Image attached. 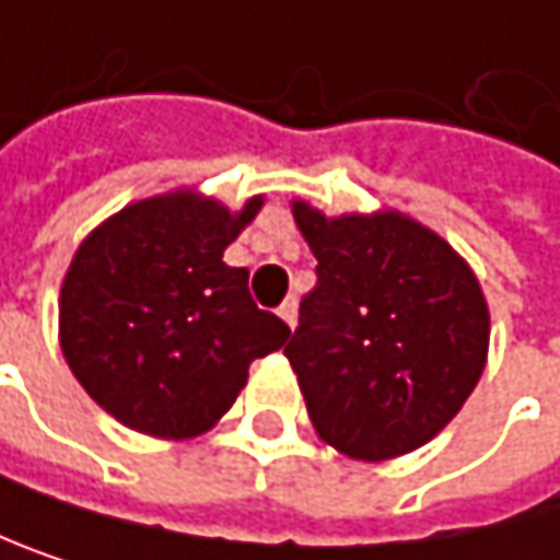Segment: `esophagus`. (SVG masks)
Wrapping results in <instances>:
<instances>
[{
	"mask_svg": "<svg viewBox=\"0 0 560 560\" xmlns=\"http://www.w3.org/2000/svg\"><path fill=\"white\" fill-rule=\"evenodd\" d=\"M277 313H280V319H283L290 329H296V296H287V300L280 303V310H277Z\"/></svg>",
	"mask_w": 560,
	"mask_h": 560,
	"instance_id": "34e87169",
	"label": "esophagus"
}]
</instances>
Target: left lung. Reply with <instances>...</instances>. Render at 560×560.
<instances>
[{"mask_svg":"<svg viewBox=\"0 0 560 560\" xmlns=\"http://www.w3.org/2000/svg\"><path fill=\"white\" fill-rule=\"evenodd\" d=\"M316 287L283 349L316 433L352 459L433 440L472 395L489 306L469 264L401 211L326 218L293 201Z\"/></svg>","mask_w":560,"mask_h":560,"instance_id":"left-lung-1","label":"left lung"}]
</instances>
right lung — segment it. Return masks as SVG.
<instances>
[{
    "instance_id": "add662e5",
    "label": "right lung",
    "mask_w": 560,
    "mask_h": 560,
    "mask_svg": "<svg viewBox=\"0 0 560 560\" xmlns=\"http://www.w3.org/2000/svg\"><path fill=\"white\" fill-rule=\"evenodd\" d=\"M188 188L142 198L94 228L61 283V352L81 388L120 423L162 440L214 427L254 359L290 326L257 310L224 247L254 221Z\"/></svg>"
}]
</instances>
